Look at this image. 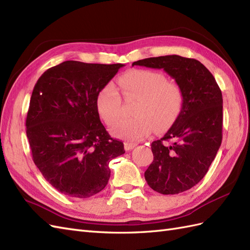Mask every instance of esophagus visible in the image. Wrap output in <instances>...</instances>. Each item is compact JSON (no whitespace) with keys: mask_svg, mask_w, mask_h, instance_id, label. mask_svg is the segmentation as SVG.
I'll list each match as a JSON object with an SVG mask.
<instances>
[{"mask_svg":"<svg viewBox=\"0 0 250 250\" xmlns=\"http://www.w3.org/2000/svg\"><path fill=\"white\" fill-rule=\"evenodd\" d=\"M138 144L137 143H130V142H125L124 143V146H125V149L127 150V151H129V150H131V149H133L134 147H136Z\"/></svg>","mask_w":250,"mask_h":250,"instance_id":"1","label":"esophagus"}]
</instances>
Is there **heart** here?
<instances>
[{"label": "heart", "instance_id": "b5f03b06", "mask_svg": "<svg viewBox=\"0 0 250 250\" xmlns=\"http://www.w3.org/2000/svg\"><path fill=\"white\" fill-rule=\"evenodd\" d=\"M126 98H137L132 118H121L122 99L111 83L98 93L97 109L114 137L130 141L144 138L152 128L161 131L179 117L184 102L183 91L174 81L167 80L163 72L154 70H130L119 79Z\"/></svg>", "mask_w": 250, "mask_h": 250}]
</instances>
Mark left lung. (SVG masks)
Returning <instances> with one entry per match:
<instances>
[{"instance_id":"1","label":"left lung","mask_w":250,"mask_h":250,"mask_svg":"<svg viewBox=\"0 0 250 250\" xmlns=\"http://www.w3.org/2000/svg\"><path fill=\"white\" fill-rule=\"evenodd\" d=\"M164 69L183 91L184 102L165 136L151 143L147 184L162 194L190 189L205 177L222 143L223 98L215 79L198 60L177 55L148 58L132 66Z\"/></svg>"}]
</instances>
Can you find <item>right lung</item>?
<instances>
[{
    "instance_id": "right-lung-1",
    "label": "right lung",
    "mask_w": 250,
    "mask_h": 250,
    "mask_svg": "<svg viewBox=\"0 0 250 250\" xmlns=\"http://www.w3.org/2000/svg\"><path fill=\"white\" fill-rule=\"evenodd\" d=\"M123 66L66 61L47 69L35 85L27 138L33 162L60 192L85 199L103 190L109 162L125 152L97 109L99 91Z\"/></svg>"
}]
</instances>
